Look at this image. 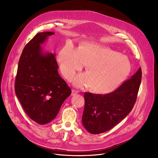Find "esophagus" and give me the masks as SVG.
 <instances>
[{"label": "esophagus", "instance_id": "obj_1", "mask_svg": "<svg viewBox=\"0 0 158 158\" xmlns=\"http://www.w3.org/2000/svg\"><path fill=\"white\" fill-rule=\"evenodd\" d=\"M77 94H79V92H78L77 90H76V89H72V96L76 95H77Z\"/></svg>", "mask_w": 158, "mask_h": 158}]
</instances>
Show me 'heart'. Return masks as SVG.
<instances>
[{
    "label": "heart",
    "mask_w": 158,
    "mask_h": 158,
    "mask_svg": "<svg viewBox=\"0 0 158 158\" xmlns=\"http://www.w3.org/2000/svg\"><path fill=\"white\" fill-rule=\"evenodd\" d=\"M57 60L62 73L68 79L88 63V72L77 75L73 84L79 88L91 86L94 92L102 94L117 89L131 69L126 55L93 43L82 44L78 48L66 44L60 50Z\"/></svg>",
    "instance_id": "heart-1"
}]
</instances>
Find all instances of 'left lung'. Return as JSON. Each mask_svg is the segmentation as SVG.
Returning <instances> with one entry per match:
<instances>
[{
	"mask_svg": "<svg viewBox=\"0 0 158 158\" xmlns=\"http://www.w3.org/2000/svg\"><path fill=\"white\" fill-rule=\"evenodd\" d=\"M142 81V69L126 81L113 92L106 95L86 92L82 123L91 134L110 130L125 118L136 100Z\"/></svg>",
	"mask_w": 158,
	"mask_h": 158,
	"instance_id": "8db88e82",
	"label": "left lung"
}]
</instances>
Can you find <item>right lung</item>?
<instances>
[{
	"label": "right lung",
	"instance_id": "right-lung-1",
	"mask_svg": "<svg viewBox=\"0 0 158 158\" xmlns=\"http://www.w3.org/2000/svg\"><path fill=\"white\" fill-rule=\"evenodd\" d=\"M54 32H39L24 47L15 79L16 95L29 118L39 124L55 118L71 89L58 73L56 54L42 45Z\"/></svg>",
	"mask_w": 158,
	"mask_h": 158
}]
</instances>
